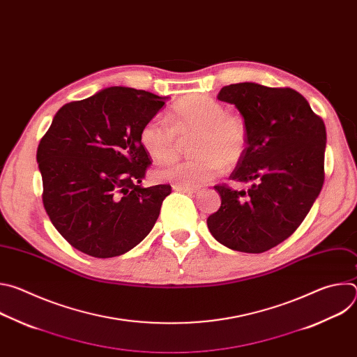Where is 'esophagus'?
Masks as SVG:
<instances>
[{"instance_id":"1","label":"esophagus","mask_w":357,"mask_h":357,"mask_svg":"<svg viewBox=\"0 0 357 357\" xmlns=\"http://www.w3.org/2000/svg\"><path fill=\"white\" fill-rule=\"evenodd\" d=\"M172 188H174L175 190H178V192H185V193H196V192H199V188L185 186V185H174Z\"/></svg>"}]
</instances>
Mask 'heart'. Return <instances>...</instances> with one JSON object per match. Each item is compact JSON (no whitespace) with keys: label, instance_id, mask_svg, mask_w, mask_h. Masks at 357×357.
<instances>
[{"label":"heart","instance_id":"obj_1","mask_svg":"<svg viewBox=\"0 0 357 357\" xmlns=\"http://www.w3.org/2000/svg\"><path fill=\"white\" fill-rule=\"evenodd\" d=\"M171 121L158 114L149 119L139 131V144L146 155L158 164V181L175 185H202L219 176L226 165L238 164L248 146L245 120L226 112L218 100L206 94H190L174 106ZM193 133L191 149L195 155L185 162L169 163L178 153V135Z\"/></svg>","mask_w":357,"mask_h":357}]
</instances>
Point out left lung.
I'll use <instances>...</instances> for the list:
<instances>
[{
	"mask_svg": "<svg viewBox=\"0 0 357 357\" xmlns=\"http://www.w3.org/2000/svg\"><path fill=\"white\" fill-rule=\"evenodd\" d=\"M218 98L234 105L248 128L245 155L230 179L252 185L247 192L216 185L222 205L208 227L231 250L264 252L301 226L322 189L325 124L289 87L236 83L222 87Z\"/></svg>",
	"mask_w": 357,
	"mask_h": 357,
	"instance_id": "obj_1",
	"label": "left lung"
}]
</instances>
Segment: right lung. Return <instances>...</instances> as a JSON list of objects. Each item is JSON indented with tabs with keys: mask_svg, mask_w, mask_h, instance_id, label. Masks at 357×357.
I'll return each mask as SVG.
<instances>
[{
	"mask_svg": "<svg viewBox=\"0 0 357 357\" xmlns=\"http://www.w3.org/2000/svg\"><path fill=\"white\" fill-rule=\"evenodd\" d=\"M164 100L145 90L109 87L61 107L42 137L36 160L43 206L76 250L117 257L154 227L171 186H141L151 158L139 131Z\"/></svg>",
	"mask_w": 357,
	"mask_h": 357,
	"instance_id": "1",
	"label": "right lung"
}]
</instances>
